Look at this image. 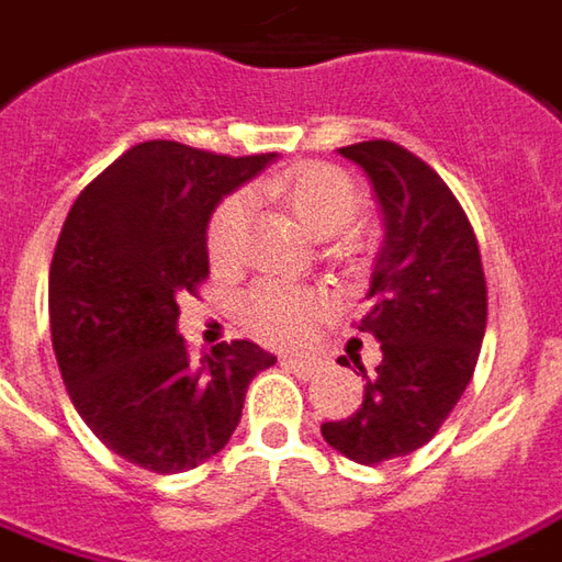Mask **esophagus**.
Masks as SVG:
<instances>
[{"label": "esophagus", "instance_id": "1", "mask_svg": "<svg viewBox=\"0 0 562 562\" xmlns=\"http://www.w3.org/2000/svg\"><path fill=\"white\" fill-rule=\"evenodd\" d=\"M282 363L301 379H311L317 376V373H323V360L311 358V355H307V358H282Z\"/></svg>", "mask_w": 562, "mask_h": 562}]
</instances>
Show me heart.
Here are the masks:
<instances>
[{
  "mask_svg": "<svg viewBox=\"0 0 562 562\" xmlns=\"http://www.w3.org/2000/svg\"><path fill=\"white\" fill-rule=\"evenodd\" d=\"M267 199L280 202L292 211V217L317 239H333L339 255H358L360 221L367 195L358 180L336 165H301L289 173L261 183ZM248 204L245 195H226L214 207L207 221V258L214 267H233L243 251V229ZM326 311V299L307 285H285V282H258L243 299V323L263 341L292 345L301 341L317 317Z\"/></svg>",
  "mask_w": 562,
  "mask_h": 562,
  "instance_id": "obj_1",
  "label": "heart"
}]
</instances>
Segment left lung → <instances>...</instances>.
Masks as SVG:
<instances>
[{"label":"left lung","mask_w":562,"mask_h":562,"mask_svg":"<svg viewBox=\"0 0 562 562\" xmlns=\"http://www.w3.org/2000/svg\"><path fill=\"white\" fill-rule=\"evenodd\" d=\"M367 170L385 217L360 333L379 339L382 360L367 376L363 404L323 423L326 445L376 467L423 448L470 385L488 319V285L473 223L454 192L414 151L389 139L339 148Z\"/></svg>","instance_id":"8db88e82"}]
</instances>
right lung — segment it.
<instances>
[{
	"label": "right lung",
	"mask_w": 562,
	"mask_h": 562,
	"mask_svg": "<svg viewBox=\"0 0 562 562\" xmlns=\"http://www.w3.org/2000/svg\"><path fill=\"white\" fill-rule=\"evenodd\" d=\"M267 161L139 143L77 195L61 226L49 267L58 370L92 436L148 473H186L217 454L248 382L277 363L248 339L192 360L177 336L180 299L207 280L214 204Z\"/></svg>",
	"instance_id": "1"
}]
</instances>
